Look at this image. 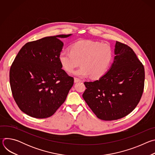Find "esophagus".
Wrapping results in <instances>:
<instances>
[{
	"instance_id": "34e87169",
	"label": "esophagus",
	"mask_w": 155,
	"mask_h": 155,
	"mask_svg": "<svg viewBox=\"0 0 155 155\" xmlns=\"http://www.w3.org/2000/svg\"><path fill=\"white\" fill-rule=\"evenodd\" d=\"M78 81H81V80H80V79L78 78L75 77V78H74V82H75V83H77V82H78Z\"/></svg>"
}]
</instances>
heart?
Here are the masks:
<instances>
[{"label":"heart","mask_w":155,"mask_h":155,"mask_svg":"<svg viewBox=\"0 0 155 155\" xmlns=\"http://www.w3.org/2000/svg\"><path fill=\"white\" fill-rule=\"evenodd\" d=\"M113 58V50L110 44L90 40L78 41L70 47V52L62 51L59 61L63 69L72 72L80 65L81 67L74 72L80 77L91 75L93 78L102 77L107 71Z\"/></svg>","instance_id":"heart-1"}]
</instances>
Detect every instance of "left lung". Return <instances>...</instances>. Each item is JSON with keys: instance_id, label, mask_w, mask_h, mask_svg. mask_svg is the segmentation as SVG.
Returning a JSON list of instances; mask_svg holds the SVG:
<instances>
[{"instance_id": "1", "label": "left lung", "mask_w": 155, "mask_h": 155, "mask_svg": "<svg viewBox=\"0 0 155 155\" xmlns=\"http://www.w3.org/2000/svg\"><path fill=\"white\" fill-rule=\"evenodd\" d=\"M114 63L108 72L94 81H85L83 97L96 117L112 121L129 114L143 94L145 71L134 51L116 41Z\"/></svg>"}]
</instances>
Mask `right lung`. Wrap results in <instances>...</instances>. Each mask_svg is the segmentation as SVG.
<instances>
[{
  "label": "right lung",
  "mask_w": 155,
  "mask_h": 155,
  "mask_svg": "<svg viewBox=\"0 0 155 155\" xmlns=\"http://www.w3.org/2000/svg\"><path fill=\"white\" fill-rule=\"evenodd\" d=\"M58 35L30 41L21 48L10 70L13 97L19 109L36 118L52 116L64 102L74 79L59 61L64 43Z\"/></svg>",
  "instance_id": "add662e5"
}]
</instances>
